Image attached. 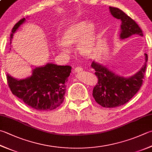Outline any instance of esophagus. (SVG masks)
Wrapping results in <instances>:
<instances>
[{
	"instance_id": "esophagus-1",
	"label": "esophagus",
	"mask_w": 152,
	"mask_h": 152,
	"mask_svg": "<svg viewBox=\"0 0 152 152\" xmlns=\"http://www.w3.org/2000/svg\"><path fill=\"white\" fill-rule=\"evenodd\" d=\"M83 68L81 67H76L75 69H73V72L74 73H79V72H81L83 71Z\"/></svg>"
}]
</instances>
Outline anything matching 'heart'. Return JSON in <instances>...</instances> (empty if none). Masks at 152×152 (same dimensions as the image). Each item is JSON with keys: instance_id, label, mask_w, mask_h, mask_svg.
<instances>
[{"instance_id": "obj_1", "label": "heart", "mask_w": 152, "mask_h": 152, "mask_svg": "<svg viewBox=\"0 0 152 152\" xmlns=\"http://www.w3.org/2000/svg\"><path fill=\"white\" fill-rule=\"evenodd\" d=\"M61 42L57 46L63 51L68 52V45H77L78 52L87 56L92 52L96 42V28L93 24L88 21H80L69 25L61 35Z\"/></svg>"}]
</instances>
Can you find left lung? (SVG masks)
Instances as JSON below:
<instances>
[{"label":"left lung","mask_w":152,"mask_h":152,"mask_svg":"<svg viewBox=\"0 0 152 152\" xmlns=\"http://www.w3.org/2000/svg\"><path fill=\"white\" fill-rule=\"evenodd\" d=\"M110 11L114 18L122 21L121 39L132 35L143 36L141 28L136 22L118 8L110 7ZM145 61L138 73L129 78L119 77L108 69L95 62L91 64L96 72L98 82L94 86L93 96L99 104L104 108H114L128 102L138 93L143 84V79L146 69L148 55L145 53Z\"/></svg>","instance_id":"1"}]
</instances>
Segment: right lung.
<instances>
[{
  "mask_svg": "<svg viewBox=\"0 0 152 152\" xmlns=\"http://www.w3.org/2000/svg\"><path fill=\"white\" fill-rule=\"evenodd\" d=\"M24 21V18L14 25L10 38ZM71 71L69 65L48 64L34 69L32 75L26 79L17 80L7 74V83L12 93L28 107L39 111L51 110L64 102L65 82Z\"/></svg>",
  "mask_w": 152,
  "mask_h": 152,
  "instance_id": "right-lung-1",
  "label": "right lung"
}]
</instances>
